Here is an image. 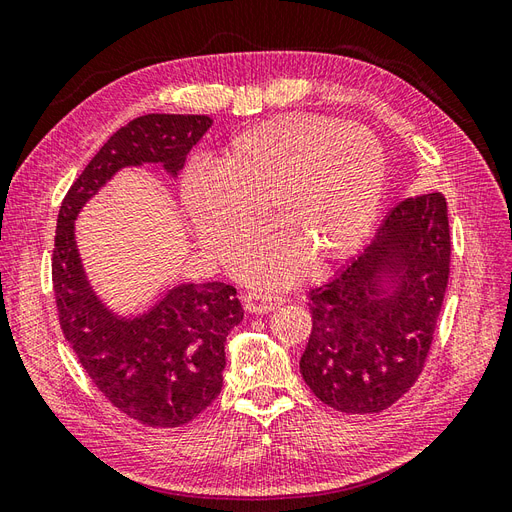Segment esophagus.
<instances>
[{"label":"esophagus","instance_id":"obj_1","mask_svg":"<svg viewBox=\"0 0 512 512\" xmlns=\"http://www.w3.org/2000/svg\"><path fill=\"white\" fill-rule=\"evenodd\" d=\"M245 309L250 314H269L273 309L280 307L284 303V299L280 297H260V294H245Z\"/></svg>","mask_w":512,"mask_h":512}]
</instances>
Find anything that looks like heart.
<instances>
[{"label":"heart","instance_id":"obj_1","mask_svg":"<svg viewBox=\"0 0 512 512\" xmlns=\"http://www.w3.org/2000/svg\"><path fill=\"white\" fill-rule=\"evenodd\" d=\"M386 156L367 128L331 117L286 115L239 132L218 168L185 173L181 198L200 245L224 258L262 207L271 230L232 258L239 280L280 288L307 256L327 267L352 256L376 224Z\"/></svg>","mask_w":512,"mask_h":512}]
</instances>
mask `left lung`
Returning <instances> with one entry per match:
<instances>
[{
    "label": "left lung",
    "mask_w": 512,
    "mask_h": 512,
    "mask_svg": "<svg viewBox=\"0 0 512 512\" xmlns=\"http://www.w3.org/2000/svg\"><path fill=\"white\" fill-rule=\"evenodd\" d=\"M451 267L440 192L395 205L365 250L309 290L312 333L299 367L339 412L378 414L423 371Z\"/></svg>",
    "instance_id": "left-lung-1"
}]
</instances>
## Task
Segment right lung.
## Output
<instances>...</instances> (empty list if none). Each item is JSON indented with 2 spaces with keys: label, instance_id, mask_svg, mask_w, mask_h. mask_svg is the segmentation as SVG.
I'll return each mask as SVG.
<instances>
[{
  "label": "right lung",
  "instance_id": "add662e5",
  "mask_svg": "<svg viewBox=\"0 0 512 512\" xmlns=\"http://www.w3.org/2000/svg\"><path fill=\"white\" fill-rule=\"evenodd\" d=\"M211 123L207 115L136 117L91 158L57 215L53 290L61 331L98 391L147 427H181L220 395L226 337L243 320L237 290L181 282L162 290L145 312L121 316L91 286L74 222L123 168L151 164L177 177Z\"/></svg>",
  "mask_w": 512,
  "mask_h": 512
}]
</instances>
